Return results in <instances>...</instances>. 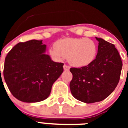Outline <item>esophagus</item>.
<instances>
[{"mask_svg": "<svg viewBox=\"0 0 128 128\" xmlns=\"http://www.w3.org/2000/svg\"><path fill=\"white\" fill-rule=\"evenodd\" d=\"M63 68H64V70L68 71V70H69L70 66H68V65H63Z\"/></svg>", "mask_w": 128, "mask_h": 128, "instance_id": "obj_1", "label": "esophagus"}]
</instances>
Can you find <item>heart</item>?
<instances>
[{"label":"heart","mask_w":128,"mask_h":128,"mask_svg":"<svg viewBox=\"0 0 128 128\" xmlns=\"http://www.w3.org/2000/svg\"><path fill=\"white\" fill-rule=\"evenodd\" d=\"M49 48V54L58 61L68 58L70 65L84 67L94 62L98 53V46L94 40L86 38H66L60 39Z\"/></svg>","instance_id":"b5f03b06"}]
</instances>
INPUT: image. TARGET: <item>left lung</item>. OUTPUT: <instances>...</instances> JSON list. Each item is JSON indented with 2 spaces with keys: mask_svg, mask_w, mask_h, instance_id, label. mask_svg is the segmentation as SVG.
Segmentation results:
<instances>
[{
  "mask_svg": "<svg viewBox=\"0 0 128 128\" xmlns=\"http://www.w3.org/2000/svg\"><path fill=\"white\" fill-rule=\"evenodd\" d=\"M99 42L98 54L90 65L70 68L72 80L70 88L72 96L85 103L99 102L112 93L121 73V58L114 44L96 37Z\"/></svg>",
  "mask_w": 128,
  "mask_h": 128,
  "instance_id": "1",
  "label": "left lung"
}]
</instances>
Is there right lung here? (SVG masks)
<instances>
[{
	"instance_id": "add662e5",
	"label": "right lung",
	"mask_w": 128,
	"mask_h": 128,
	"mask_svg": "<svg viewBox=\"0 0 128 128\" xmlns=\"http://www.w3.org/2000/svg\"><path fill=\"white\" fill-rule=\"evenodd\" d=\"M42 40L17 44L7 54L4 78L14 98L36 102L48 98L52 84L63 72V63L51 60Z\"/></svg>"
}]
</instances>
